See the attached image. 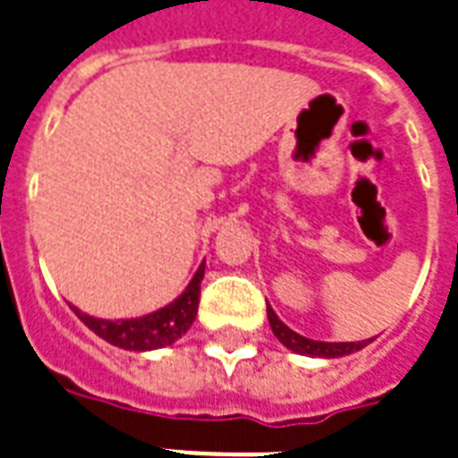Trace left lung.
<instances>
[{
  "instance_id": "1",
  "label": "left lung",
  "mask_w": 458,
  "mask_h": 458,
  "mask_svg": "<svg viewBox=\"0 0 458 458\" xmlns=\"http://www.w3.org/2000/svg\"><path fill=\"white\" fill-rule=\"evenodd\" d=\"M267 320L279 342L284 344L286 349H292L293 353H301V356L342 358L365 349L368 344L373 342V339H363V342H318V339H308V336L293 332L292 327H286L284 322L279 320V315L272 310V306H267Z\"/></svg>"
}]
</instances>
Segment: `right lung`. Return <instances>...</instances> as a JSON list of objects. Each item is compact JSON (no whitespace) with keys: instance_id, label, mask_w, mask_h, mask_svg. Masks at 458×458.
I'll return each instance as SVG.
<instances>
[{"instance_id":"right-lung-1","label":"right lung","mask_w":458,"mask_h":458,"mask_svg":"<svg viewBox=\"0 0 458 458\" xmlns=\"http://www.w3.org/2000/svg\"><path fill=\"white\" fill-rule=\"evenodd\" d=\"M205 277V262H200V267L196 269V275L189 282V286L165 308L152 310L140 318H123V320H105V318H95L83 310H78L76 306H71V310L81 318L85 327L93 329L95 335L109 342L112 346L126 351H155L172 346L176 339L186 335L196 320L198 303H200V282Z\"/></svg>"}]
</instances>
